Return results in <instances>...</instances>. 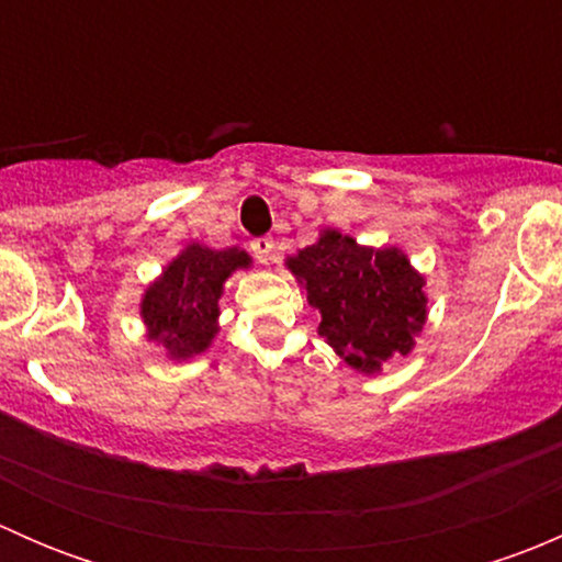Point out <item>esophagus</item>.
<instances>
[{"instance_id":"obj_1","label":"esophagus","mask_w":562,"mask_h":562,"mask_svg":"<svg viewBox=\"0 0 562 562\" xmlns=\"http://www.w3.org/2000/svg\"><path fill=\"white\" fill-rule=\"evenodd\" d=\"M252 255L258 258V263L269 266L271 263V255H274V241L269 239V236H263V239H255L252 241Z\"/></svg>"}]
</instances>
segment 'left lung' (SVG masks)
<instances>
[{
  "label": "left lung",
  "mask_w": 562,
  "mask_h": 562,
  "mask_svg": "<svg viewBox=\"0 0 562 562\" xmlns=\"http://www.w3.org/2000/svg\"><path fill=\"white\" fill-rule=\"evenodd\" d=\"M288 271L317 310V334L364 375L396 356H411L427 323L424 274L402 247H367L337 228L285 258Z\"/></svg>",
  "instance_id": "1"
}]
</instances>
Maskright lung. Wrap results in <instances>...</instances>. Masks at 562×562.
I'll return each instance as SVG.
<instances>
[{
    "mask_svg": "<svg viewBox=\"0 0 562 562\" xmlns=\"http://www.w3.org/2000/svg\"><path fill=\"white\" fill-rule=\"evenodd\" d=\"M252 266L247 249H214L190 241L146 285L138 313L146 339L160 345L171 361H190L212 348L220 334V302L225 282Z\"/></svg>",
    "mask_w": 562,
    "mask_h": 562,
    "instance_id": "right-lung-1",
    "label": "right lung"
}]
</instances>
